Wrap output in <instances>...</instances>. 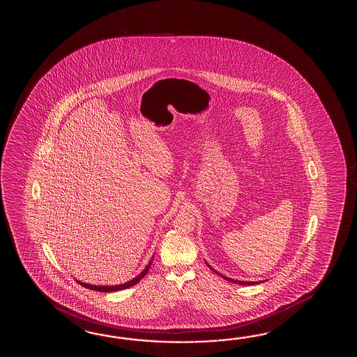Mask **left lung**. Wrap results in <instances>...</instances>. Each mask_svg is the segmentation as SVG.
Returning a JSON list of instances; mask_svg holds the SVG:
<instances>
[{
    "label": "left lung",
    "mask_w": 357,
    "mask_h": 357,
    "mask_svg": "<svg viewBox=\"0 0 357 357\" xmlns=\"http://www.w3.org/2000/svg\"><path fill=\"white\" fill-rule=\"evenodd\" d=\"M208 267H210V266H208ZM210 268H211V267H210ZM212 271H213V269H212ZM213 272H216V271H213ZM216 273H218V272H216ZM218 275H220V273H218ZM220 276L222 277V278H225L226 281H230V282H234V284H258V282H245V281H238V280H233V278H229V277L222 276V275H220Z\"/></svg>",
    "instance_id": "left-lung-1"
}]
</instances>
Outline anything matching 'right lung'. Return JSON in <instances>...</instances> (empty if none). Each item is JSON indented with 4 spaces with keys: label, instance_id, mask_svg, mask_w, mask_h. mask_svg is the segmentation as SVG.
Listing matches in <instances>:
<instances>
[{
    "label": "right lung",
    "instance_id": "right-lung-1",
    "mask_svg": "<svg viewBox=\"0 0 357 357\" xmlns=\"http://www.w3.org/2000/svg\"><path fill=\"white\" fill-rule=\"evenodd\" d=\"M153 258L150 261V263L146 266V268L139 273V276L135 277L133 280L131 281H128V282H126L123 284H116V286H95V284H84V282H80V281H77L81 286H84V287H86V289H90V290H95V291H102V292H110V291H118V290H124V289H128V287H131L133 284H137L139 282V280L142 278V277L146 276V273L149 272V269H150V266H151V263H153Z\"/></svg>",
    "mask_w": 357,
    "mask_h": 357
}]
</instances>
